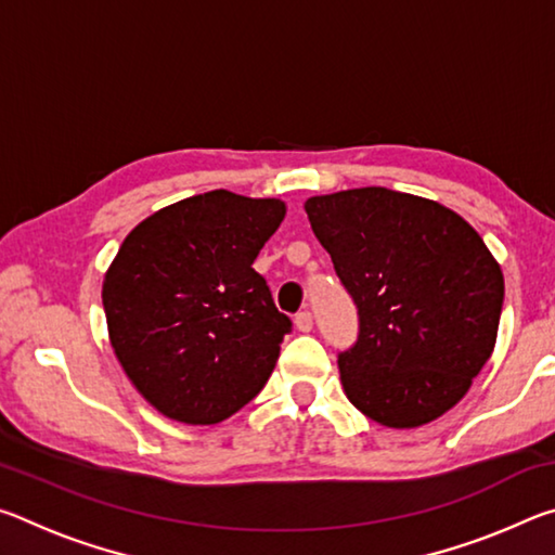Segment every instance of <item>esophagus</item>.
Masks as SVG:
<instances>
[{"label": "esophagus", "instance_id": "esophagus-1", "mask_svg": "<svg viewBox=\"0 0 555 555\" xmlns=\"http://www.w3.org/2000/svg\"><path fill=\"white\" fill-rule=\"evenodd\" d=\"M294 323H296V327H298L300 333H311V331H313V315H311V311H300V313H296Z\"/></svg>", "mask_w": 555, "mask_h": 555}]
</instances>
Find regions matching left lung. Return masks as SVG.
I'll return each instance as SVG.
<instances>
[{
    "mask_svg": "<svg viewBox=\"0 0 555 555\" xmlns=\"http://www.w3.org/2000/svg\"><path fill=\"white\" fill-rule=\"evenodd\" d=\"M318 242L360 315L337 354L347 399L389 428H418L465 397L490 360L502 269L446 205L389 188L306 201Z\"/></svg>",
    "mask_w": 555,
    "mask_h": 555,
    "instance_id": "left-lung-1",
    "label": "left lung"
}]
</instances>
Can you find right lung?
Segmentation results:
<instances>
[{"instance_id":"1","label":"right lung","mask_w":555,"mask_h":555,"mask_svg":"<svg viewBox=\"0 0 555 555\" xmlns=\"http://www.w3.org/2000/svg\"><path fill=\"white\" fill-rule=\"evenodd\" d=\"M284 215L276 198L210 191L121 242L102 284L109 343L164 416L220 424L264 389L291 321L251 264Z\"/></svg>"}]
</instances>
